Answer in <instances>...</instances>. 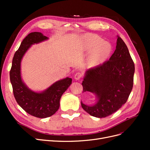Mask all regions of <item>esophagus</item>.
Listing matches in <instances>:
<instances>
[{
  "mask_svg": "<svg viewBox=\"0 0 150 150\" xmlns=\"http://www.w3.org/2000/svg\"><path fill=\"white\" fill-rule=\"evenodd\" d=\"M81 78H82V74L81 72H77V73L74 75V79L76 80H79Z\"/></svg>",
  "mask_w": 150,
  "mask_h": 150,
  "instance_id": "esophagus-1",
  "label": "esophagus"
}]
</instances>
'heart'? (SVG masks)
Instances as JSON below:
<instances>
[{
  "label": "heart",
  "instance_id": "obj_1",
  "mask_svg": "<svg viewBox=\"0 0 150 150\" xmlns=\"http://www.w3.org/2000/svg\"><path fill=\"white\" fill-rule=\"evenodd\" d=\"M90 61L93 64H98L104 61L111 51V46L108 42H103L101 38L96 36H91L88 40V47L93 49Z\"/></svg>",
  "mask_w": 150,
  "mask_h": 150
}]
</instances>
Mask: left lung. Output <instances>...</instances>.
Returning <instances> with one entry per match:
<instances>
[{"instance_id":"left-lung-1","label":"left lung","mask_w":150,"mask_h":150,"mask_svg":"<svg viewBox=\"0 0 150 150\" xmlns=\"http://www.w3.org/2000/svg\"><path fill=\"white\" fill-rule=\"evenodd\" d=\"M134 73V62L128 49L117 36L116 49L110 60L86 72L82 83L83 92L94 93L98 101L91 106L81 102L83 110L100 118L118 110L126 103L133 89Z\"/></svg>"}]
</instances>
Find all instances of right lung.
I'll use <instances>...</instances> for the list:
<instances>
[{
    "instance_id": "add662e5",
    "label": "right lung",
    "mask_w": 150,
    "mask_h": 150,
    "mask_svg": "<svg viewBox=\"0 0 150 150\" xmlns=\"http://www.w3.org/2000/svg\"><path fill=\"white\" fill-rule=\"evenodd\" d=\"M47 39L46 36L38 32L29 34L15 52L10 71L11 83L17 103L28 114L39 118L51 116L58 110L62 95L72 82V79L69 78L58 81L42 93L33 91L22 82L21 76L22 57L31 45Z\"/></svg>"
}]
</instances>
